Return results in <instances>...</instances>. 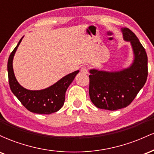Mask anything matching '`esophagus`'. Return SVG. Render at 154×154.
<instances>
[{
    "instance_id": "obj_1",
    "label": "esophagus",
    "mask_w": 154,
    "mask_h": 154,
    "mask_svg": "<svg viewBox=\"0 0 154 154\" xmlns=\"http://www.w3.org/2000/svg\"><path fill=\"white\" fill-rule=\"evenodd\" d=\"M81 72H82V73H83V74H88V67H86V66H83V67H82V68H81Z\"/></svg>"
}]
</instances>
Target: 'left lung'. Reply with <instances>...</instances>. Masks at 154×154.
<instances>
[{"instance_id":"obj_1","label":"left lung","mask_w":154,"mask_h":154,"mask_svg":"<svg viewBox=\"0 0 154 154\" xmlns=\"http://www.w3.org/2000/svg\"><path fill=\"white\" fill-rule=\"evenodd\" d=\"M121 31L124 40L132 45V64L117 72L90 70V98L97 108L106 110H117L130 105L148 77V57L143 46L130 29L122 28Z\"/></svg>"}]
</instances>
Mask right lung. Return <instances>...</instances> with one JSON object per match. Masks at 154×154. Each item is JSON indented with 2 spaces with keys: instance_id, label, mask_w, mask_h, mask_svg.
I'll list each match as a JSON object with an SVG mask.
<instances>
[{
  "instance_id": "obj_1",
  "label": "right lung",
  "mask_w": 154,
  "mask_h": 154,
  "mask_svg": "<svg viewBox=\"0 0 154 154\" xmlns=\"http://www.w3.org/2000/svg\"><path fill=\"white\" fill-rule=\"evenodd\" d=\"M22 37L8 58V75L11 91L27 110L39 114H51L63 106L65 93L74 80L79 70L69 74L53 85L40 91H30L23 88L16 79L13 69V59L17 48L22 42Z\"/></svg>"
}]
</instances>
